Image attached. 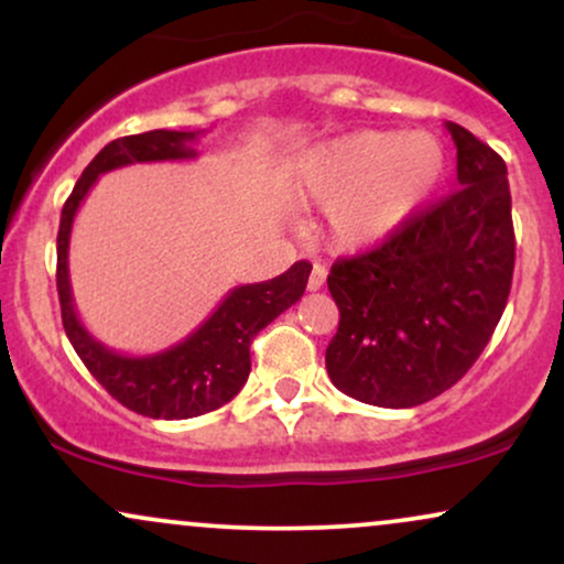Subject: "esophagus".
<instances>
[{"label":"esophagus","instance_id":"1","mask_svg":"<svg viewBox=\"0 0 564 564\" xmlns=\"http://www.w3.org/2000/svg\"><path fill=\"white\" fill-rule=\"evenodd\" d=\"M326 275H328V270L323 268V264H315L313 273H310L307 289H310V291H321V289H323V283H326Z\"/></svg>","mask_w":564,"mask_h":564}]
</instances>
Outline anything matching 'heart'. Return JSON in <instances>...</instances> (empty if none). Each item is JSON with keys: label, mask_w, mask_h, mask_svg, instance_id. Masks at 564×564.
I'll list each match as a JSON object with an SVG mask.
<instances>
[{"label": "heart", "mask_w": 564, "mask_h": 564, "mask_svg": "<svg viewBox=\"0 0 564 564\" xmlns=\"http://www.w3.org/2000/svg\"><path fill=\"white\" fill-rule=\"evenodd\" d=\"M448 172L432 134L364 129L323 142L300 159L296 193L328 209V238L341 251L384 243L437 193Z\"/></svg>", "instance_id": "b5f03b06"}]
</instances>
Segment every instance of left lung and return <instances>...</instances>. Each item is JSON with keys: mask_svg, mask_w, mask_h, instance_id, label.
Instances as JSON below:
<instances>
[{"mask_svg": "<svg viewBox=\"0 0 564 564\" xmlns=\"http://www.w3.org/2000/svg\"><path fill=\"white\" fill-rule=\"evenodd\" d=\"M456 142L458 191L377 249L328 275L339 328L326 371L336 390L379 408H413L456 384L507 307L514 225L507 164L469 129Z\"/></svg>", "mask_w": 564, "mask_h": 564, "instance_id": "8db88e82", "label": "left lung"}]
</instances>
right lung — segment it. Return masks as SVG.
Wrapping results in <instances>:
<instances>
[{
  "mask_svg": "<svg viewBox=\"0 0 564 564\" xmlns=\"http://www.w3.org/2000/svg\"><path fill=\"white\" fill-rule=\"evenodd\" d=\"M200 132L153 129L108 142L82 172L61 215L57 230V296L63 328L89 373L129 411L148 419H193L230 403L251 371V339L283 310L300 302L313 264L294 262L283 275L228 291L215 313L183 341L153 355H121L97 341L74 310L68 278V243L74 217L89 187L106 172L151 161L196 159Z\"/></svg>",
  "mask_w": 564,
  "mask_h": 564,
  "instance_id": "1",
  "label": "right lung"
}]
</instances>
